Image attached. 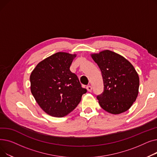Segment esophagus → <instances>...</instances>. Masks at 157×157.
Segmentation results:
<instances>
[{
  "label": "esophagus",
  "mask_w": 157,
  "mask_h": 157,
  "mask_svg": "<svg viewBox=\"0 0 157 157\" xmlns=\"http://www.w3.org/2000/svg\"><path fill=\"white\" fill-rule=\"evenodd\" d=\"M86 90H88V92H92V86H90V85L87 86H86Z\"/></svg>",
  "instance_id": "1"
}]
</instances>
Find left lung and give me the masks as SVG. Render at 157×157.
Listing matches in <instances>:
<instances>
[{"label": "left lung", "mask_w": 157, "mask_h": 157, "mask_svg": "<svg viewBox=\"0 0 157 157\" xmlns=\"http://www.w3.org/2000/svg\"><path fill=\"white\" fill-rule=\"evenodd\" d=\"M103 79L104 91L97 96L105 111L118 114L127 111L139 93V78L134 66L124 57L109 50L92 54Z\"/></svg>", "instance_id": "1"}]
</instances>
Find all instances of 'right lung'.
<instances>
[{
  "mask_svg": "<svg viewBox=\"0 0 157 157\" xmlns=\"http://www.w3.org/2000/svg\"><path fill=\"white\" fill-rule=\"evenodd\" d=\"M76 55L58 52L39 62L30 74V90L39 105L54 117H63L75 109L87 90L70 71Z\"/></svg>",
  "mask_w": 157,
  "mask_h": 157,
  "instance_id": "right-lung-1",
  "label": "right lung"
}]
</instances>
